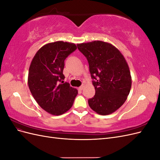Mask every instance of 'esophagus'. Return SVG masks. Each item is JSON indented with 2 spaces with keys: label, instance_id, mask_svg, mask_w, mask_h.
Listing matches in <instances>:
<instances>
[{
  "label": "esophagus",
  "instance_id": "1",
  "mask_svg": "<svg viewBox=\"0 0 160 160\" xmlns=\"http://www.w3.org/2000/svg\"><path fill=\"white\" fill-rule=\"evenodd\" d=\"M84 88H85V85H82L81 86L79 87V90H83V89H84Z\"/></svg>",
  "mask_w": 160,
  "mask_h": 160
}]
</instances>
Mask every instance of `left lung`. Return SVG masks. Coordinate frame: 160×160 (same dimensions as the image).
Listing matches in <instances>:
<instances>
[{"mask_svg":"<svg viewBox=\"0 0 160 160\" xmlns=\"http://www.w3.org/2000/svg\"><path fill=\"white\" fill-rule=\"evenodd\" d=\"M89 62L95 95L88 100L97 113L109 115L126 101L132 88V76L125 57L111 43L94 41L77 44Z\"/></svg>","mask_w":160,"mask_h":160,"instance_id":"8db88e82","label":"left lung"}]
</instances>
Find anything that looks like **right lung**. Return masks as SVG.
<instances>
[{
    "mask_svg": "<svg viewBox=\"0 0 160 160\" xmlns=\"http://www.w3.org/2000/svg\"><path fill=\"white\" fill-rule=\"evenodd\" d=\"M77 49L75 43L49 42L38 50L31 62L28 75L30 91L40 107L47 113L60 115L69 110L78 94L69 83H61L65 59Z\"/></svg>",
    "mask_w": 160,
    "mask_h": 160,
    "instance_id": "1",
    "label": "right lung"
}]
</instances>
